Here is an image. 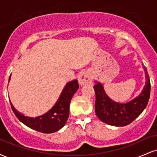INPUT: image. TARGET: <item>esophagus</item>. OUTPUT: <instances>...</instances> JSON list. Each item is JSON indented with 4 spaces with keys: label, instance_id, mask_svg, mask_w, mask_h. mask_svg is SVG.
I'll use <instances>...</instances> for the list:
<instances>
[{
    "label": "esophagus",
    "instance_id": "esophagus-1",
    "mask_svg": "<svg viewBox=\"0 0 157 157\" xmlns=\"http://www.w3.org/2000/svg\"><path fill=\"white\" fill-rule=\"evenodd\" d=\"M79 83L80 85H86V84H90L92 82V78L90 74L87 71H83V72L80 73L78 77Z\"/></svg>",
    "mask_w": 157,
    "mask_h": 157
}]
</instances>
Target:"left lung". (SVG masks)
Returning a JSON list of instances; mask_svg holds the SVG:
<instances>
[{"label":"left lung","mask_w":157,"mask_h":157,"mask_svg":"<svg viewBox=\"0 0 157 157\" xmlns=\"http://www.w3.org/2000/svg\"><path fill=\"white\" fill-rule=\"evenodd\" d=\"M146 77V84L142 92L136 98L128 103L113 102L107 96L100 82L94 86L96 95L95 112L101 120L113 126H125L137 118L147 106L151 92V82L146 68L144 67Z\"/></svg>","instance_id":"left-lung-1"}]
</instances>
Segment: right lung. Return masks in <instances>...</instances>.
I'll return each instance as SVG.
<instances>
[{
  "label": "right lung",
  "instance_id": "obj_1",
  "mask_svg": "<svg viewBox=\"0 0 157 157\" xmlns=\"http://www.w3.org/2000/svg\"><path fill=\"white\" fill-rule=\"evenodd\" d=\"M78 89L79 84L77 80L68 82L60 98L52 109L45 114L35 118L28 117L21 114L14 108L10 102L11 107L17 118L26 126L39 132L51 134L60 130L66 123L69 115L70 102L73 95Z\"/></svg>",
  "mask_w": 157,
  "mask_h": 157
}]
</instances>
